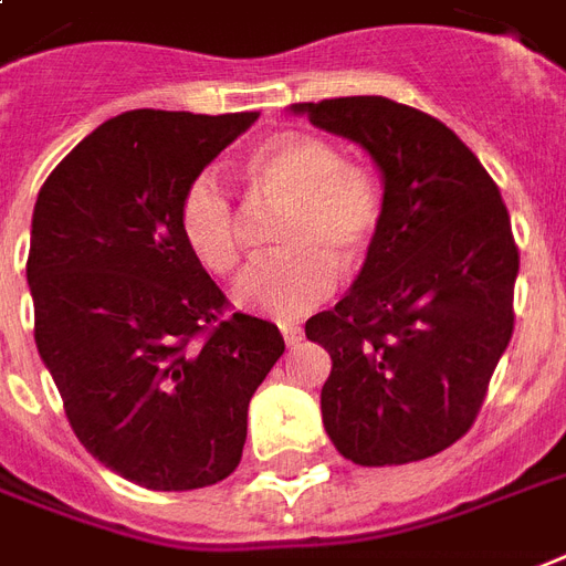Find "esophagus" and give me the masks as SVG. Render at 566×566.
<instances>
[{"label": "esophagus", "instance_id": "esophagus-1", "mask_svg": "<svg viewBox=\"0 0 566 566\" xmlns=\"http://www.w3.org/2000/svg\"><path fill=\"white\" fill-rule=\"evenodd\" d=\"M279 329H282L287 347H293V344H300L302 340V326H296V323H279Z\"/></svg>", "mask_w": 566, "mask_h": 566}]
</instances>
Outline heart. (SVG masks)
<instances>
[{
  "label": "heart",
  "instance_id": "heart-1",
  "mask_svg": "<svg viewBox=\"0 0 566 566\" xmlns=\"http://www.w3.org/2000/svg\"><path fill=\"white\" fill-rule=\"evenodd\" d=\"M245 178L254 201L284 207V213L273 234L279 252L237 279L234 302L273 317L308 312L329 300L338 266L353 273L368 258L382 222L377 180L361 166H347L332 142L305 133H287L254 150ZM178 219L205 270L228 275L240 264V210L213 168L189 180Z\"/></svg>",
  "mask_w": 566,
  "mask_h": 566
}]
</instances>
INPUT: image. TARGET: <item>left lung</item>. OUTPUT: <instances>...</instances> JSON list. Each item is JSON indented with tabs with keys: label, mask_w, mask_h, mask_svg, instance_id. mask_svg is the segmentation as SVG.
Instances as JSON below:
<instances>
[{
	"label": "left lung",
	"mask_w": 566,
	"mask_h": 566,
	"mask_svg": "<svg viewBox=\"0 0 566 566\" xmlns=\"http://www.w3.org/2000/svg\"><path fill=\"white\" fill-rule=\"evenodd\" d=\"M356 142L382 178V222L350 291L305 335L332 356L323 427L340 457L403 465L472 427L513 335L520 252L502 192L454 129L388 97L293 103Z\"/></svg>",
	"instance_id": "8db88e82"
}]
</instances>
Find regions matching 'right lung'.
Returning <instances> with one entry per match:
<instances>
[{
    "label": "right lung",
    "mask_w": 566,
    "mask_h": 566,
    "mask_svg": "<svg viewBox=\"0 0 566 566\" xmlns=\"http://www.w3.org/2000/svg\"><path fill=\"white\" fill-rule=\"evenodd\" d=\"M258 112L133 109L94 129L38 192L25 282L34 344L85 451L184 493L234 472L245 416L284 338L226 312L180 234V198Z\"/></svg>",
    "instance_id": "right-lung-1"
}]
</instances>
